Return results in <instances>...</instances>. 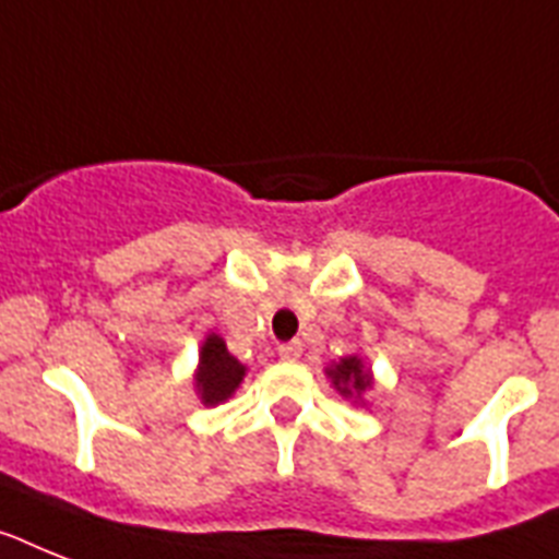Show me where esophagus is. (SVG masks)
<instances>
[{
    "label": "esophagus",
    "mask_w": 559,
    "mask_h": 559,
    "mask_svg": "<svg viewBox=\"0 0 559 559\" xmlns=\"http://www.w3.org/2000/svg\"><path fill=\"white\" fill-rule=\"evenodd\" d=\"M301 353H304L301 342H287L278 347V356L284 358V361H298V358H301Z\"/></svg>",
    "instance_id": "34e87169"
}]
</instances>
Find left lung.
<instances>
[{
    "mask_svg": "<svg viewBox=\"0 0 559 559\" xmlns=\"http://www.w3.org/2000/svg\"><path fill=\"white\" fill-rule=\"evenodd\" d=\"M324 376L333 382V388L342 393L344 399H350L353 405H367L365 393L376 388L373 370L361 356H344L333 365L324 367Z\"/></svg>",
    "mask_w": 559,
    "mask_h": 559,
    "instance_id": "8db88e82",
    "label": "left lung"
}]
</instances>
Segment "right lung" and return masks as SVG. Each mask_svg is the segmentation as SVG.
Wrapping results in <instances>:
<instances>
[{"label": "right lung", "mask_w": 559, "mask_h": 559, "mask_svg": "<svg viewBox=\"0 0 559 559\" xmlns=\"http://www.w3.org/2000/svg\"><path fill=\"white\" fill-rule=\"evenodd\" d=\"M247 376V365H240L233 353L226 350V342L217 333H206L198 353V367H194V393L201 405L215 407L224 405L226 399L235 396Z\"/></svg>", "instance_id": "obj_1"}]
</instances>
